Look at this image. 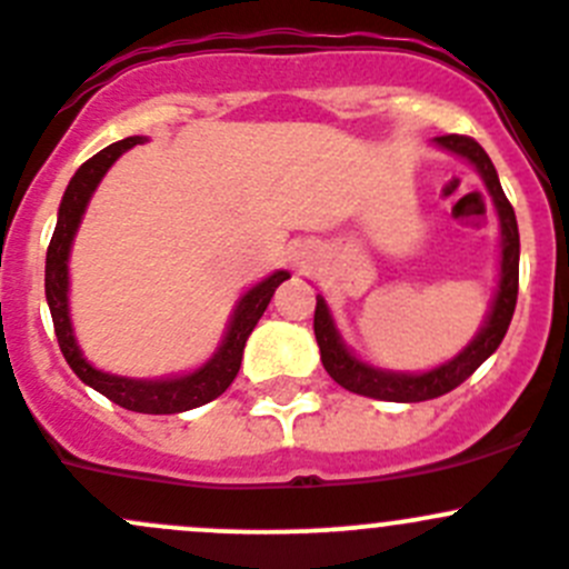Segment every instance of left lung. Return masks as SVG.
Wrapping results in <instances>:
<instances>
[{
  "instance_id": "obj_1",
  "label": "left lung",
  "mask_w": 569,
  "mask_h": 569,
  "mask_svg": "<svg viewBox=\"0 0 569 569\" xmlns=\"http://www.w3.org/2000/svg\"><path fill=\"white\" fill-rule=\"evenodd\" d=\"M435 140L442 149L453 151V154L473 162L478 173L483 177V182H487L489 196H492L495 210H498L500 218V246H503V251H500L498 296H495L487 326L478 331L476 340L470 342L459 357H453L451 362L440 365V368L420 376L390 373V370H376L370 368V365L359 362V359L340 342L335 323H331L329 318V309H326L323 298H318V303H315V340H318L320 346V362H323L326 373H329L337 385L357 392V396L379 398V401L418 403L457 390L465 379H470V376L476 373V368L489 357V353H495V348H498L500 340L506 337L511 315H515L517 284H520V232H517L515 210H511L509 199H506L503 188H500L492 160H489L487 151H483L473 138H468V134H440V138Z\"/></svg>"
}]
</instances>
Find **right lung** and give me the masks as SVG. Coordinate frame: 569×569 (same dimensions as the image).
Listing matches in <instances>:
<instances>
[{"label": "right lung", "instance_id": "1", "mask_svg": "<svg viewBox=\"0 0 569 569\" xmlns=\"http://www.w3.org/2000/svg\"><path fill=\"white\" fill-rule=\"evenodd\" d=\"M143 143V138H123L118 143H110L107 149H101L99 154H93L91 160L82 162L77 168V173L71 177L69 188H66L63 201H60L58 212V227H54L52 240H49L47 249V301L49 312H52L54 335H58L60 351H63L66 362L71 365L77 376H80L86 385H91L93 390H99L101 396L110 398L118 407L129 409V412H143V415H177L188 412V409L201 407V403L216 401L221 392H227V387L232 385L234 376L240 370V359H243V348L249 335L254 331L257 320L262 318V312L271 303L277 287L290 279L287 271H277L273 277H268L266 282L251 287L243 298H240L238 309L232 315V323H229L227 337H223V346L218 348L216 357L204 365V368L193 370L188 376H179V379H162V381H140V379H123V376H110L96 370L93 365L86 362L80 346L74 340V331H71V318H69V251L71 240H74L77 227L82 221V212H86L88 199L96 190V184L101 182V177L107 173V168L118 160L127 149Z\"/></svg>", "mask_w": 569, "mask_h": 569}]
</instances>
